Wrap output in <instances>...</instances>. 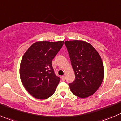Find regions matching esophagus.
Segmentation results:
<instances>
[{
    "label": "esophagus",
    "mask_w": 121,
    "mask_h": 121,
    "mask_svg": "<svg viewBox=\"0 0 121 121\" xmlns=\"http://www.w3.org/2000/svg\"><path fill=\"white\" fill-rule=\"evenodd\" d=\"M65 79H66V78H65V76H61V80H62V81H65Z\"/></svg>",
    "instance_id": "34e87169"
}]
</instances>
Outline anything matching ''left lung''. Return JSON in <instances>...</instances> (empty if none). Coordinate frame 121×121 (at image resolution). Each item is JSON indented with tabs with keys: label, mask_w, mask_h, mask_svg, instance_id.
Masks as SVG:
<instances>
[{
	"label": "left lung",
	"mask_w": 121,
	"mask_h": 121,
	"mask_svg": "<svg viewBox=\"0 0 121 121\" xmlns=\"http://www.w3.org/2000/svg\"><path fill=\"white\" fill-rule=\"evenodd\" d=\"M75 79L69 83L76 96L86 98L96 92L103 82L104 68L100 55L91 44L82 40L65 41Z\"/></svg>",
	"instance_id": "obj_1"
}]
</instances>
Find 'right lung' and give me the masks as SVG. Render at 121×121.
I'll list each match as a JSON object with an SVG mask.
<instances>
[{
	"instance_id": "1",
	"label": "right lung",
	"mask_w": 121,
	"mask_h": 121,
	"mask_svg": "<svg viewBox=\"0 0 121 121\" xmlns=\"http://www.w3.org/2000/svg\"><path fill=\"white\" fill-rule=\"evenodd\" d=\"M64 41L37 42L24 54L20 64L21 82L29 94L38 99H46L55 92L60 78L52 66Z\"/></svg>"
}]
</instances>
